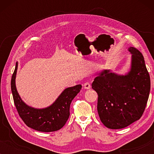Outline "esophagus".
Segmentation results:
<instances>
[{"label":"esophagus","instance_id":"obj_1","mask_svg":"<svg viewBox=\"0 0 154 154\" xmlns=\"http://www.w3.org/2000/svg\"><path fill=\"white\" fill-rule=\"evenodd\" d=\"M83 87H84V88H85V89H90L91 86H90V83H88V82H86V83L83 84Z\"/></svg>","mask_w":154,"mask_h":154}]
</instances>
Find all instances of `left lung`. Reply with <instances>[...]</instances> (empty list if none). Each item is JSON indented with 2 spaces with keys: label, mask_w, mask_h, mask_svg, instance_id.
Here are the masks:
<instances>
[{
  "label": "left lung",
  "mask_w": 154,
  "mask_h": 154,
  "mask_svg": "<svg viewBox=\"0 0 154 154\" xmlns=\"http://www.w3.org/2000/svg\"><path fill=\"white\" fill-rule=\"evenodd\" d=\"M128 50L132 54L128 74L119 75L104 70L92 84L98 94L99 116L110 129L124 128L140 119L149 99L151 81L144 57L135 48Z\"/></svg>",
  "instance_id": "left-lung-1"
}]
</instances>
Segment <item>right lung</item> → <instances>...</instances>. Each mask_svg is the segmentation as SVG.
Here are the masks:
<instances>
[{
  "label": "right lung",
  "instance_id": "add662e5",
  "mask_svg": "<svg viewBox=\"0 0 154 154\" xmlns=\"http://www.w3.org/2000/svg\"><path fill=\"white\" fill-rule=\"evenodd\" d=\"M17 62L11 79V90L14 105L21 119L28 127L40 132H49L61 129L70 115V105L73 98L81 90L82 85H77L65 89L51 106L37 109L30 107L21 100L15 86Z\"/></svg>",
  "mask_w": 154,
  "mask_h": 154
}]
</instances>
